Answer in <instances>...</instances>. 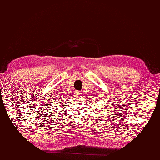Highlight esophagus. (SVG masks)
I'll return each mask as SVG.
<instances>
[{
    "label": "esophagus",
    "mask_w": 160,
    "mask_h": 160,
    "mask_svg": "<svg viewBox=\"0 0 160 160\" xmlns=\"http://www.w3.org/2000/svg\"><path fill=\"white\" fill-rule=\"evenodd\" d=\"M74 95L77 96V97H79V96L82 95V92H79V91H76V92H74Z\"/></svg>",
    "instance_id": "1"
}]
</instances>
